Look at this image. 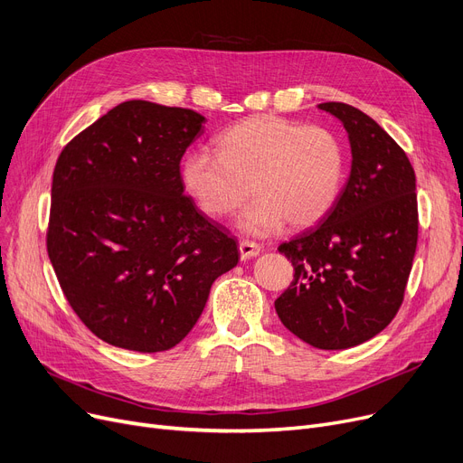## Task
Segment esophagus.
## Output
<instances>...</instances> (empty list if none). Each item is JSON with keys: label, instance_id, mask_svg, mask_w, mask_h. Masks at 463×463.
I'll use <instances>...</instances> for the list:
<instances>
[{"label": "esophagus", "instance_id": "34e87169", "mask_svg": "<svg viewBox=\"0 0 463 463\" xmlns=\"http://www.w3.org/2000/svg\"><path fill=\"white\" fill-rule=\"evenodd\" d=\"M239 252H241V260H249V258L258 256L261 252V247L258 243H254V241L243 239L239 243Z\"/></svg>", "mask_w": 463, "mask_h": 463}]
</instances>
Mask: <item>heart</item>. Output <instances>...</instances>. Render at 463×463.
Masks as SVG:
<instances>
[{"label": "heart", "instance_id": "heart-1", "mask_svg": "<svg viewBox=\"0 0 463 463\" xmlns=\"http://www.w3.org/2000/svg\"><path fill=\"white\" fill-rule=\"evenodd\" d=\"M216 152H188L181 164L183 184L213 218L232 214L252 190L256 200L237 220L250 235L275 233L284 222L296 230L318 224L343 188V143L320 126L249 117L220 134Z\"/></svg>", "mask_w": 463, "mask_h": 463}]
</instances>
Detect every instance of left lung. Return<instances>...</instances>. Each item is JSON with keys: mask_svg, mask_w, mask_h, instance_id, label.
<instances>
[{"mask_svg": "<svg viewBox=\"0 0 463 463\" xmlns=\"http://www.w3.org/2000/svg\"><path fill=\"white\" fill-rule=\"evenodd\" d=\"M318 109L346 129L350 175L334 209L279 247L294 280L275 311L301 341L343 350L381 334L402 307L418 241L416 177L403 148L360 109Z\"/></svg>", "mask_w": 463, "mask_h": 463, "instance_id": "obj_1", "label": "left lung"}]
</instances>
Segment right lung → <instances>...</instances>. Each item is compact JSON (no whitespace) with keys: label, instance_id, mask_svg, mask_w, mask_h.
Segmentation results:
<instances>
[{"label":"right lung","instance_id":"obj_1","mask_svg":"<svg viewBox=\"0 0 463 463\" xmlns=\"http://www.w3.org/2000/svg\"><path fill=\"white\" fill-rule=\"evenodd\" d=\"M203 122L192 109L124 101L56 162L49 258L77 317L109 345H179L237 266L235 239L184 195L181 158Z\"/></svg>","mask_w":463,"mask_h":463}]
</instances>
